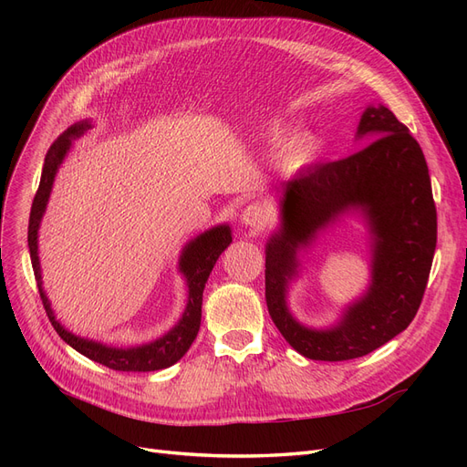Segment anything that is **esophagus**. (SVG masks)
<instances>
[{
  "label": "esophagus",
  "instance_id": "34e87169",
  "mask_svg": "<svg viewBox=\"0 0 467 467\" xmlns=\"http://www.w3.org/2000/svg\"><path fill=\"white\" fill-rule=\"evenodd\" d=\"M242 222L249 228H255V230H265L266 223H268V212L263 204L259 202H251L249 206L244 208V214H242Z\"/></svg>",
  "mask_w": 467,
  "mask_h": 467
}]
</instances>
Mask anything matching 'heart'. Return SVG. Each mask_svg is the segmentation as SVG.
Wrapping results in <instances>:
<instances>
[{
    "mask_svg": "<svg viewBox=\"0 0 467 467\" xmlns=\"http://www.w3.org/2000/svg\"><path fill=\"white\" fill-rule=\"evenodd\" d=\"M314 151V140L312 136H298L294 138L292 142L286 148V158L294 163H302L306 161L309 155Z\"/></svg>",
    "mask_w": 467,
    "mask_h": 467,
    "instance_id": "obj_1",
    "label": "heart"
}]
</instances>
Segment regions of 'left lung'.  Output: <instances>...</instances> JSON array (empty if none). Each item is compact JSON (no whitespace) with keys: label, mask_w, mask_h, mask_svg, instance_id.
Here are the masks:
<instances>
[{"label":"left lung","mask_w":467,"mask_h":467,"mask_svg":"<svg viewBox=\"0 0 467 467\" xmlns=\"http://www.w3.org/2000/svg\"><path fill=\"white\" fill-rule=\"evenodd\" d=\"M358 134L377 140L348 158L286 181L285 223L266 244L268 314L290 347L312 360L358 358L407 329L422 302L436 249V206L417 140L381 105L364 110ZM352 205L365 210L375 234L373 286L335 328H302L284 300L295 249Z\"/></svg>","instance_id":"1"}]
</instances>
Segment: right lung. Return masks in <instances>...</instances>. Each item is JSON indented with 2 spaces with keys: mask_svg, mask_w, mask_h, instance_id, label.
<instances>
[{
  "mask_svg": "<svg viewBox=\"0 0 467 467\" xmlns=\"http://www.w3.org/2000/svg\"><path fill=\"white\" fill-rule=\"evenodd\" d=\"M89 122H78L56 140V142L50 146L47 158H45V167H42V175H40V185L35 194V201L31 206V216H29V251H31V263H33V271L35 278L38 282V292H40V300L42 306L47 309V316L52 323V327L56 329L64 341L81 352L83 357H88L99 364L107 366L110 370H119V372H153V370H161L167 368V366L175 364L196 338V333H199L201 327V307H202V292L204 285L214 268L218 257L222 255V251L232 244V232L228 225H218V228H212L210 232H204L191 242L185 251L181 255V271L185 273L187 282H189V304L185 314H182L181 321L175 325V327L169 331L165 337L158 338L150 345L144 347H136V348H112L105 347L101 343H93L86 341V338H79L66 331L62 325L56 321L50 302L47 298V294L42 292V280H40V265H38V245H36V235H38V223L42 214H45V208L48 202V196L52 191V182L56 177V171L64 160V155L69 150V144H72V138L79 136L89 129Z\"/></svg>",
  "mask_w": 467,
  "mask_h": 467,
  "instance_id": "1",
  "label": "right lung"
}]
</instances>
